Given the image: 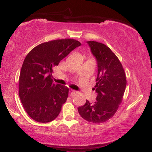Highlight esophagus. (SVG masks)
I'll list each match as a JSON object with an SVG mask.
<instances>
[{
    "label": "esophagus",
    "instance_id": "obj_1",
    "mask_svg": "<svg viewBox=\"0 0 152 152\" xmlns=\"http://www.w3.org/2000/svg\"><path fill=\"white\" fill-rule=\"evenodd\" d=\"M75 94H76V91H75L73 89L69 90V95H70V96H73Z\"/></svg>",
    "mask_w": 152,
    "mask_h": 152
}]
</instances>
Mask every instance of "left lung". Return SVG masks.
Returning <instances> with one entry per match:
<instances>
[{
    "mask_svg": "<svg viewBox=\"0 0 152 152\" xmlns=\"http://www.w3.org/2000/svg\"><path fill=\"white\" fill-rule=\"evenodd\" d=\"M98 64L95 88L96 102L78 108L79 114L87 121L104 123L115 114L123 100L126 86L124 68L118 57L108 46L96 41H87Z\"/></svg>",
    "mask_w": 152,
    "mask_h": 152,
    "instance_id": "obj_1",
    "label": "left lung"
}]
</instances>
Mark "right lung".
Segmentation results:
<instances>
[{
  "label": "right lung",
  "instance_id": "1",
  "mask_svg": "<svg viewBox=\"0 0 152 152\" xmlns=\"http://www.w3.org/2000/svg\"><path fill=\"white\" fill-rule=\"evenodd\" d=\"M81 44L71 38L53 40L38 45L26 56L19 76L18 94L26 113L36 121L48 123L58 116L69 88L53 83V69Z\"/></svg>",
  "mask_w": 152,
  "mask_h": 152
}]
</instances>
